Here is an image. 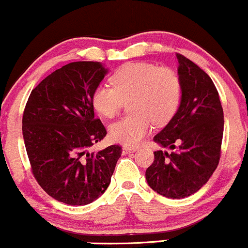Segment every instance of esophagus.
Here are the masks:
<instances>
[{"label":"esophagus","mask_w":248,"mask_h":248,"mask_svg":"<svg viewBox=\"0 0 248 248\" xmlns=\"http://www.w3.org/2000/svg\"><path fill=\"white\" fill-rule=\"evenodd\" d=\"M136 150H137V149H136V148H130V146H124V148H123V154H124V155H126V154L135 153Z\"/></svg>","instance_id":"obj_1"}]
</instances>
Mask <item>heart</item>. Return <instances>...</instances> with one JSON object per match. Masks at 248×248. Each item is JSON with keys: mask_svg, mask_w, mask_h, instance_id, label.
<instances>
[{"mask_svg": "<svg viewBox=\"0 0 248 248\" xmlns=\"http://www.w3.org/2000/svg\"><path fill=\"white\" fill-rule=\"evenodd\" d=\"M110 85L92 93V105L106 118L116 116L129 98L131 113L108 129L111 140L126 146L140 144L151 127L168 123L178 110L182 97L181 79L174 70L151 62H126L111 74Z\"/></svg>", "mask_w": 248, "mask_h": 248, "instance_id": "b5f03b06", "label": "heart"}]
</instances>
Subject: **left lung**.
Returning a JSON list of instances; mask_svg holds the SVG:
<instances>
[{"mask_svg":"<svg viewBox=\"0 0 248 248\" xmlns=\"http://www.w3.org/2000/svg\"><path fill=\"white\" fill-rule=\"evenodd\" d=\"M182 97L177 112L154 140L171 154L155 151L146 169L151 189L169 199H183L206 185L219 164L223 110L217 87L193 61L176 54Z\"/></svg>","mask_w":248,"mask_h":248,"instance_id":"8db88e82","label":"left lung"}]
</instances>
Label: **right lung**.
<instances>
[{
  "label": "right lung",
  "mask_w": 248,
  "mask_h": 248,
  "mask_svg": "<svg viewBox=\"0 0 248 248\" xmlns=\"http://www.w3.org/2000/svg\"><path fill=\"white\" fill-rule=\"evenodd\" d=\"M106 72L94 61L67 63L31 92L23 111L31 172L49 196L70 206L89 204L103 195L123 151L121 145L89 151L106 136L92 105V93Z\"/></svg>",
  "instance_id": "obj_1"
}]
</instances>
